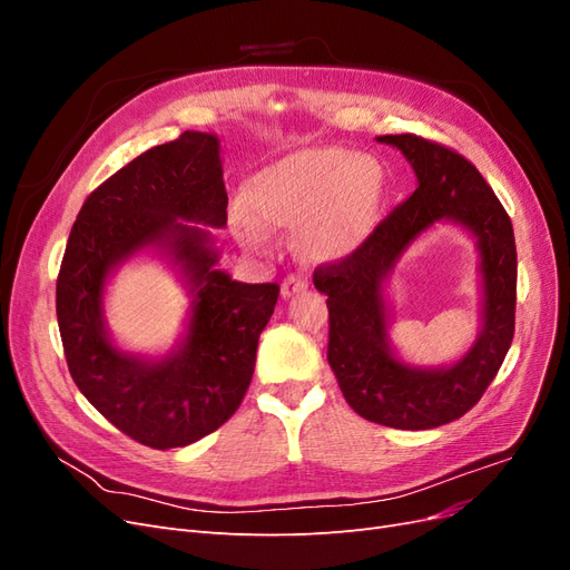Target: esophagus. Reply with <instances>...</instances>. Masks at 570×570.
<instances>
[{
  "mask_svg": "<svg viewBox=\"0 0 570 570\" xmlns=\"http://www.w3.org/2000/svg\"><path fill=\"white\" fill-rule=\"evenodd\" d=\"M306 285H308V281L304 278V275L289 273L287 278L283 281V285H281V292H283V297H292V295H297V292L306 289Z\"/></svg>",
  "mask_w": 570,
  "mask_h": 570,
  "instance_id": "obj_1",
  "label": "esophagus"
}]
</instances>
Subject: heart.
I'll list each match as a JSON object with an SVG mask.
<instances>
[{
  "instance_id": "heart-1",
  "label": "heart",
  "mask_w": 570,
  "mask_h": 570,
  "mask_svg": "<svg viewBox=\"0 0 570 570\" xmlns=\"http://www.w3.org/2000/svg\"><path fill=\"white\" fill-rule=\"evenodd\" d=\"M377 170L340 149H302L256 174L247 202L268 228L299 230L297 247L312 262H335L354 252L371 230ZM239 237L264 247L258 223L237 220Z\"/></svg>"
}]
</instances>
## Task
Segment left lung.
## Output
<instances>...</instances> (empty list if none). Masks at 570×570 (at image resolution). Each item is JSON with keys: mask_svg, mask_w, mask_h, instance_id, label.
Here are the masks:
<instances>
[{"mask_svg": "<svg viewBox=\"0 0 570 570\" xmlns=\"http://www.w3.org/2000/svg\"><path fill=\"white\" fill-rule=\"evenodd\" d=\"M377 140L404 154L419 187L352 254L314 271V285L327 295V364L358 416L396 430H428L471 411L504 364L515 325V239L504 206L459 151L413 132ZM442 217L479 237L487 316L479 342L459 365L421 372L389 354L382 281L412 239Z\"/></svg>", "mask_w": 570, "mask_h": 570, "instance_id": "1", "label": "left lung"}]
</instances>
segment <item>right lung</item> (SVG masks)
<instances>
[{
    "label": "right lung",
    "instance_id": "obj_1",
    "mask_svg": "<svg viewBox=\"0 0 570 570\" xmlns=\"http://www.w3.org/2000/svg\"><path fill=\"white\" fill-rule=\"evenodd\" d=\"M218 137L185 130L135 157L90 197L68 235L57 278V321L73 383L101 416L151 450L202 440L243 404L258 335L278 302V283L247 285L216 271L204 226H226ZM147 244H164L196 292L184 347L147 365L118 353L104 333L108 271Z\"/></svg>",
    "mask_w": 570,
    "mask_h": 570
}]
</instances>
